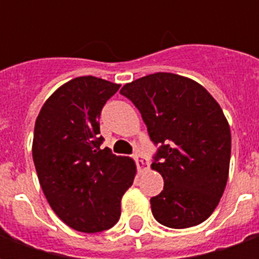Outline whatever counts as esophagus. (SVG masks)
<instances>
[{"label": "esophagus", "mask_w": 259, "mask_h": 259, "mask_svg": "<svg viewBox=\"0 0 259 259\" xmlns=\"http://www.w3.org/2000/svg\"><path fill=\"white\" fill-rule=\"evenodd\" d=\"M135 159H136V163H137V166H139V169H140V170H144V169L148 168V165H150L148 159H147V158L144 157L143 154H140V152H136Z\"/></svg>", "instance_id": "esophagus-1"}]
</instances>
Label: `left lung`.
<instances>
[{
	"label": "left lung",
	"instance_id": "1",
	"mask_svg": "<svg viewBox=\"0 0 259 259\" xmlns=\"http://www.w3.org/2000/svg\"><path fill=\"white\" fill-rule=\"evenodd\" d=\"M120 94L161 146L151 163L163 178V190L151 198L154 218L172 229L202 223L228 183L232 136L221 105L200 83L165 72L126 83Z\"/></svg>",
	"mask_w": 259,
	"mask_h": 259
}]
</instances>
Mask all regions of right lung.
Returning <instances> with one entry per match:
<instances>
[{
  "mask_svg": "<svg viewBox=\"0 0 259 259\" xmlns=\"http://www.w3.org/2000/svg\"><path fill=\"white\" fill-rule=\"evenodd\" d=\"M120 84L80 76L54 91L38 112L33 161L48 204L69 228L96 233L112 228L120 200L133 185L136 163L101 150L104 104Z\"/></svg>",
  "mask_w": 259,
  "mask_h": 259,
  "instance_id": "1",
  "label": "right lung"
}]
</instances>
